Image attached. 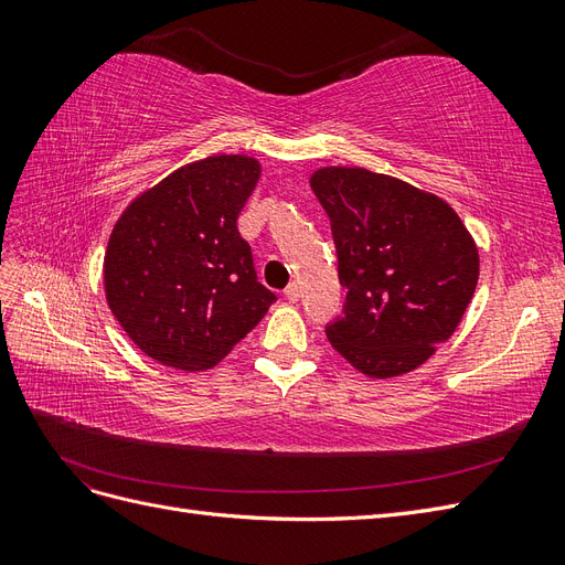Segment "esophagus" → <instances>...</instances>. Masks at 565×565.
<instances>
[{"label":"esophagus","mask_w":565,"mask_h":565,"mask_svg":"<svg viewBox=\"0 0 565 565\" xmlns=\"http://www.w3.org/2000/svg\"><path fill=\"white\" fill-rule=\"evenodd\" d=\"M285 297H287L289 301H299V297H301V285H299L297 280L289 282L287 289H285Z\"/></svg>","instance_id":"34e87169"}]
</instances>
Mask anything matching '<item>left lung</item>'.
Instances as JSON below:
<instances>
[{
    "mask_svg": "<svg viewBox=\"0 0 565 565\" xmlns=\"http://www.w3.org/2000/svg\"><path fill=\"white\" fill-rule=\"evenodd\" d=\"M311 188L330 216L347 303L324 332L367 377L429 361L478 282V249L446 200L361 167H324Z\"/></svg>",
    "mask_w": 565,
    "mask_h": 565,
    "instance_id": "left-lung-1",
    "label": "left lung"
}]
</instances>
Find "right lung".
<instances>
[{"instance_id": "add662e5", "label": "right lung", "mask_w": 565, "mask_h": 565, "mask_svg": "<svg viewBox=\"0 0 565 565\" xmlns=\"http://www.w3.org/2000/svg\"><path fill=\"white\" fill-rule=\"evenodd\" d=\"M259 174L254 158L212 156L177 169L117 218L104 264L108 306L158 363L210 370L276 301L237 231Z\"/></svg>"}]
</instances>
